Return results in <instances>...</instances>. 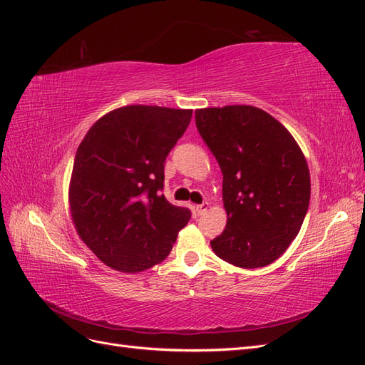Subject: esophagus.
<instances>
[{
  "mask_svg": "<svg viewBox=\"0 0 365 365\" xmlns=\"http://www.w3.org/2000/svg\"><path fill=\"white\" fill-rule=\"evenodd\" d=\"M207 210H210V203H207V202H203L202 205H197V206H195V212L199 214V215L205 214Z\"/></svg>",
  "mask_w": 365,
  "mask_h": 365,
  "instance_id": "obj_1",
  "label": "esophagus"
}]
</instances>
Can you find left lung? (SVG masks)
Returning a JSON list of instances; mask_svg holds the SVG:
<instances>
[{
	"label": "left lung",
	"mask_w": 365,
	"mask_h": 365,
	"mask_svg": "<svg viewBox=\"0 0 365 365\" xmlns=\"http://www.w3.org/2000/svg\"><path fill=\"white\" fill-rule=\"evenodd\" d=\"M195 125L223 173L225 231L211 242L237 267L274 263L298 235L310 200L307 160L292 134L252 106L195 110Z\"/></svg>",
	"instance_id": "8db88e82"
}]
</instances>
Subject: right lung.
I'll use <instances>...</instances> for the list:
<instances>
[{"mask_svg":"<svg viewBox=\"0 0 365 365\" xmlns=\"http://www.w3.org/2000/svg\"><path fill=\"white\" fill-rule=\"evenodd\" d=\"M192 110L127 106L103 114L79 143L68 186L73 225L90 251L136 274L168 257L191 218L163 190L165 159Z\"/></svg>","mask_w":365,"mask_h":365,"instance_id":"obj_1","label":"right lung"}]
</instances>
